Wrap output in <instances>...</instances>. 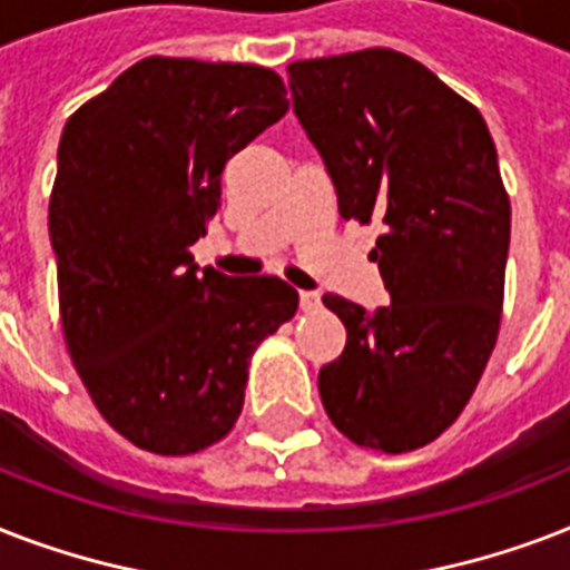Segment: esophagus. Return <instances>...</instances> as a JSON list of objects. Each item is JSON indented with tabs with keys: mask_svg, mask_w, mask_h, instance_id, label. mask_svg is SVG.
Returning <instances> with one entry per match:
<instances>
[{
	"mask_svg": "<svg viewBox=\"0 0 570 570\" xmlns=\"http://www.w3.org/2000/svg\"><path fill=\"white\" fill-rule=\"evenodd\" d=\"M298 302H302V311H316L322 304V295L316 289H302L298 293Z\"/></svg>",
	"mask_w": 570,
	"mask_h": 570,
	"instance_id": "esophagus-1",
	"label": "esophagus"
}]
</instances>
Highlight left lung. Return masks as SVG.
Wrapping results in <instances>:
<instances>
[{"label": "left lung", "instance_id": "obj_1", "mask_svg": "<svg viewBox=\"0 0 570 570\" xmlns=\"http://www.w3.org/2000/svg\"><path fill=\"white\" fill-rule=\"evenodd\" d=\"M286 73L340 215L384 224L370 259L390 304L322 298L346 325L322 405L357 446L411 452L455 423L494 352L512 233L497 147L476 106L396 49Z\"/></svg>", "mask_w": 570, "mask_h": 570}]
</instances>
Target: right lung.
Instances as JSON below:
<instances>
[{"label":"right lung","instance_id":"1","mask_svg":"<svg viewBox=\"0 0 570 570\" xmlns=\"http://www.w3.org/2000/svg\"><path fill=\"white\" fill-rule=\"evenodd\" d=\"M257 65L141 58L70 115L49 197L67 352L127 441L191 455L230 432L254 348L293 320L281 277L197 268L222 171L289 109Z\"/></svg>","mask_w":570,"mask_h":570}]
</instances>
